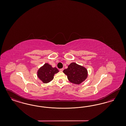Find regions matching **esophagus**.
Segmentation results:
<instances>
[{
  "label": "esophagus",
  "mask_w": 126,
  "mask_h": 126,
  "mask_svg": "<svg viewBox=\"0 0 126 126\" xmlns=\"http://www.w3.org/2000/svg\"><path fill=\"white\" fill-rule=\"evenodd\" d=\"M63 70H64V69L63 68H61L60 69V71L61 72H62Z\"/></svg>",
  "instance_id": "esophagus-1"
}]
</instances>
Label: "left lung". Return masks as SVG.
I'll return each instance as SVG.
<instances>
[{"label": "left lung", "instance_id": "left-lung-1", "mask_svg": "<svg viewBox=\"0 0 126 126\" xmlns=\"http://www.w3.org/2000/svg\"><path fill=\"white\" fill-rule=\"evenodd\" d=\"M63 73L67 76L70 82L76 84L82 83L88 77L87 69L75 62L71 63L67 68L64 70Z\"/></svg>", "mask_w": 126, "mask_h": 126}]
</instances>
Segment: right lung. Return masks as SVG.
I'll return each instance as SVG.
<instances>
[{
  "label": "right lung",
  "instance_id": "1",
  "mask_svg": "<svg viewBox=\"0 0 126 126\" xmlns=\"http://www.w3.org/2000/svg\"><path fill=\"white\" fill-rule=\"evenodd\" d=\"M59 72L57 68L52 67L51 65L46 63L38 69L37 75L43 83L47 84L53 80L54 74Z\"/></svg>",
  "mask_w": 126,
  "mask_h": 126
}]
</instances>
